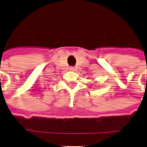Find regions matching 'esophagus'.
Instances as JSON below:
<instances>
[{
  "label": "esophagus",
  "mask_w": 147,
  "mask_h": 147,
  "mask_svg": "<svg viewBox=\"0 0 147 147\" xmlns=\"http://www.w3.org/2000/svg\"><path fill=\"white\" fill-rule=\"evenodd\" d=\"M70 70H71V71H75V70H76V69H75V67H70Z\"/></svg>",
  "instance_id": "34e87169"
}]
</instances>
